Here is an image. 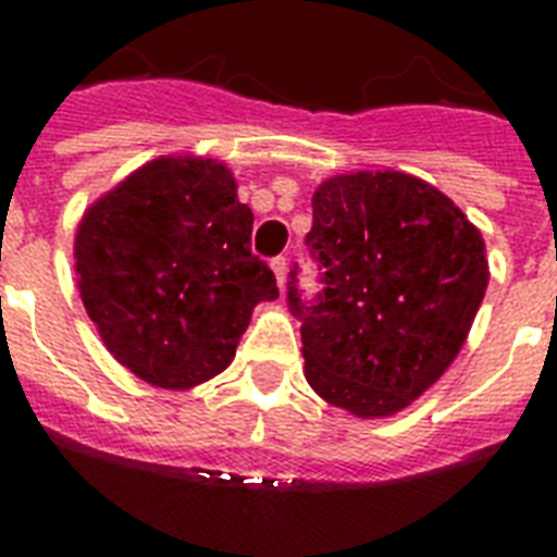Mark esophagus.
Masks as SVG:
<instances>
[{
	"mask_svg": "<svg viewBox=\"0 0 557 557\" xmlns=\"http://www.w3.org/2000/svg\"><path fill=\"white\" fill-rule=\"evenodd\" d=\"M271 271H274V277H277L280 288H283V283H286V271H288V260H286V257H283V253L271 260Z\"/></svg>",
	"mask_w": 557,
	"mask_h": 557,
	"instance_id": "34e87169",
	"label": "esophagus"
}]
</instances>
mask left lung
I'll list each match as a JSON object with an SVG mask.
<instances>
[{
    "instance_id": "left-lung-1",
    "label": "left lung",
    "mask_w": 557,
    "mask_h": 557,
    "mask_svg": "<svg viewBox=\"0 0 557 557\" xmlns=\"http://www.w3.org/2000/svg\"><path fill=\"white\" fill-rule=\"evenodd\" d=\"M309 257L321 292L288 271L306 381L361 419L389 416L448 370L488 286L485 243L422 178L384 170L323 182L312 196Z\"/></svg>"
}]
</instances>
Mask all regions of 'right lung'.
<instances>
[{"label":"right lung","instance_id":"obj_1","mask_svg":"<svg viewBox=\"0 0 557 557\" xmlns=\"http://www.w3.org/2000/svg\"><path fill=\"white\" fill-rule=\"evenodd\" d=\"M251 227L234 176L213 159H156L95 201L74 269L109 352L168 389L225 370L253 306L280 295Z\"/></svg>","mask_w":557,"mask_h":557}]
</instances>
